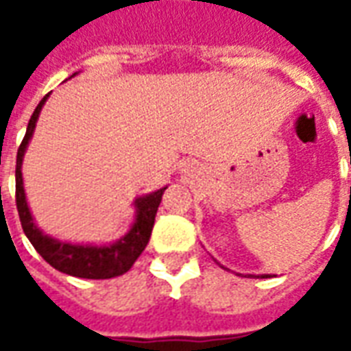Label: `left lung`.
<instances>
[{
    "label": "left lung",
    "instance_id": "obj_1",
    "mask_svg": "<svg viewBox=\"0 0 351 351\" xmlns=\"http://www.w3.org/2000/svg\"><path fill=\"white\" fill-rule=\"evenodd\" d=\"M263 278H265V276H263Z\"/></svg>",
    "mask_w": 351,
    "mask_h": 351
}]
</instances>
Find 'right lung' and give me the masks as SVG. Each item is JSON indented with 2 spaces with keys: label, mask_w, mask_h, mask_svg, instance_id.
<instances>
[{
  "label": "right lung",
  "mask_w": 351,
  "mask_h": 351,
  "mask_svg": "<svg viewBox=\"0 0 351 351\" xmlns=\"http://www.w3.org/2000/svg\"><path fill=\"white\" fill-rule=\"evenodd\" d=\"M77 75V73H75ZM71 75V77H75ZM49 99V93L39 101V105L35 107L34 114L27 123L26 135L22 138V145L19 146L16 152V208H19L20 223L24 233L29 239V243L34 244V248L39 252L47 263H50L56 271L77 276V278H90V280H107L120 276L123 272H128L137 261V258L143 254L146 244L152 235L154 220L156 213L161 203V195L165 188H160L158 191H152L148 195L135 199V221L131 229L118 239L116 243L105 244V246H93V244H71L52 239L50 235H45L41 229L34 223V216L29 213V206L26 201V191H24V180H22V160L26 154L27 143L34 135L35 123L39 118L45 101Z\"/></svg>",
  "instance_id": "add662e5"
}]
</instances>
